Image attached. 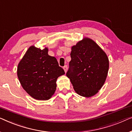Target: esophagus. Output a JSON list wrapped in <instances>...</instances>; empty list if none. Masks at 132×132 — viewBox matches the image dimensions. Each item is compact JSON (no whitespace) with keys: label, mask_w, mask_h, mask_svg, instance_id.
Instances as JSON below:
<instances>
[{"label":"esophagus","mask_w":132,"mask_h":132,"mask_svg":"<svg viewBox=\"0 0 132 132\" xmlns=\"http://www.w3.org/2000/svg\"><path fill=\"white\" fill-rule=\"evenodd\" d=\"M67 69H68V67H67V65H65L63 67V69L64 70V72H65V73L67 72Z\"/></svg>","instance_id":"34e87169"}]
</instances>
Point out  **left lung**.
Instances as JSON below:
<instances>
[{
    "label": "left lung",
    "mask_w": 132,
    "mask_h": 132,
    "mask_svg": "<svg viewBox=\"0 0 132 132\" xmlns=\"http://www.w3.org/2000/svg\"><path fill=\"white\" fill-rule=\"evenodd\" d=\"M70 57L66 76L74 90L82 97L94 96L106 79L109 70L106 54L93 40L85 37L71 47Z\"/></svg>",
    "instance_id": "left-lung-1"
}]
</instances>
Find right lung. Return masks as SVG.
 <instances>
[{
  "label": "right lung",
  "instance_id": "1",
  "mask_svg": "<svg viewBox=\"0 0 132 132\" xmlns=\"http://www.w3.org/2000/svg\"><path fill=\"white\" fill-rule=\"evenodd\" d=\"M48 48L30 47L17 67V76L24 90L33 99L47 101L57 88L58 78L64 71L54 57L48 55Z\"/></svg>",
  "mask_w": 132,
  "mask_h": 132
}]
</instances>
